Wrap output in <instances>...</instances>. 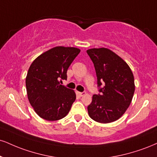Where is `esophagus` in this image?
Wrapping results in <instances>:
<instances>
[{"instance_id":"obj_1","label":"esophagus","mask_w":157,"mask_h":157,"mask_svg":"<svg viewBox=\"0 0 157 157\" xmlns=\"http://www.w3.org/2000/svg\"><path fill=\"white\" fill-rule=\"evenodd\" d=\"M77 94H78L80 97H82V96H84L85 94H86V93H85V92H77Z\"/></svg>"}]
</instances>
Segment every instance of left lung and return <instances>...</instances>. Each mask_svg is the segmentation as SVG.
<instances>
[{
  "mask_svg": "<svg viewBox=\"0 0 157 157\" xmlns=\"http://www.w3.org/2000/svg\"><path fill=\"white\" fill-rule=\"evenodd\" d=\"M87 53L95 67L101 94L92 97L88 115L101 124L113 122L124 114L132 100L135 89L133 73L129 65L109 49L92 48Z\"/></svg>",
  "mask_w": 157,
  "mask_h": 157,
  "instance_id": "obj_1",
  "label": "left lung"
}]
</instances>
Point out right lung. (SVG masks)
<instances>
[{"mask_svg":"<svg viewBox=\"0 0 157 157\" xmlns=\"http://www.w3.org/2000/svg\"><path fill=\"white\" fill-rule=\"evenodd\" d=\"M80 52L76 48L56 47L38 56L30 66L25 79L28 98L43 119L60 120L70 110L76 94L60 81L67 80L68 68Z\"/></svg>","mask_w":157,"mask_h":157,"instance_id":"right-lung-1","label":"right lung"}]
</instances>
